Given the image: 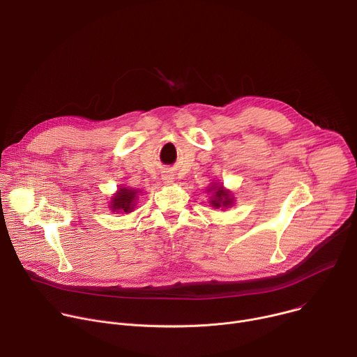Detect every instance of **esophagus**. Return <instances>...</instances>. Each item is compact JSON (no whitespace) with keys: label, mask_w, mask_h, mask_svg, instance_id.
Returning a JSON list of instances; mask_svg holds the SVG:
<instances>
[{"label":"esophagus","mask_w":357,"mask_h":357,"mask_svg":"<svg viewBox=\"0 0 357 357\" xmlns=\"http://www.w3.org/2000/svg\"><path fill=\"white\" fill-rule=\"evenodd\" d=\"M163 181H165L166 184H173V183H174L173 174H163Z\"/></svg>","instance_id":"1"}]
</instances>
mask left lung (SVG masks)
Instances as JSON below:
<instances>
[{
    "instance_id": "8db88e82",
    "label": "left lung",
    "mask_w": 357,
    "mask_h": 357,
    "mask_svg": "<svg viewBox=\"0 0 357 357\" xmlns=\"http://www.w3.org/2000/svg\"><path fill=\"white\" fill-rule=\"evenodd\" d=\"M206 192H209L208 204L215 209H227L234 206L235 204V197L232 191L225 188L220 183H211V185L206 188Z\"/></svg>"
}]
</instances>
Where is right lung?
<instances>
[{
  "mask_svg": "<svg viewBox=\"0 0 357 357\" xmlns=\"http://www.w3.org/2000/svg\"><path fill=\"white\" fill-rule=\"evenodd\" d=\"M140 192V190L136 188H130V187H119L116 190V192H114V195L111 197L109 201V211L111 212H121V213H130L135 206H136V201H137V194Z\"/></svg>",
  "mask_w": 357,
  "mask_h": 357,
  "instance_id": "1",
  "label": "right lung"
}]
</instances>
